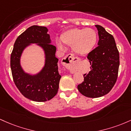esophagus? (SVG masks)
<instances>
[{
  "label": "esophagus",
  "instance_id": "34e87169",
  "mask_svg": "<svg viewBox=\"0 0 131 131\" xmlns=\"http://www.w3.org/2000/svg\"><path fill=\"white\" fill-rule=\"evenodd\" d=\"M79 59L76 58L74 55L72 54H69L67 55L64 58H63L62 64L66 68L72 70V67L74 66L77 65L79 63Z\"/></svg>",
  "mask_w": 131,
  "mask_h": 131
}]
</instances>
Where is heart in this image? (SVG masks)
<instances>
[{"label": "heart", "mask_w": 131, "mask_h": 131, "mask_svg": "<svg viewBox=\"0 0 131 131\" xmlns=\"http://www.w3.org/2000/svg\"><path fill=\"white\" fill-rule=\"evenodd\" d=\"M60 38L63 43L72 46L75 52L80 55H86L96 45L97 34L92 28H72L63 32ZM56 44L59 49H64L61 42L58 41Z\"/></svg>", "instance_id": "heart-1"}]
</instances>
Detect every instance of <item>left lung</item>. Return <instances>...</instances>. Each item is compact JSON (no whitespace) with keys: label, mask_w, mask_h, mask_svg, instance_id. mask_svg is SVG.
Here are the masks:
<instances>
[{"label":"left lung","mask_w":131,"mask_h":131,"mask_svg":"<svg viewBox=\"0 0 131 131\" xmlns=\"http://www.w3.org/2000/svg\"><path fill=\"white\" fill-rule=\"evenodd\" d=\"M98 46L87 56L90 71L83 75L84 80L77 86L82 95L98 98L106 95L116 82L119 66V53L114 38L103 26L96 25Z\"/></svg>","instance_id":"8db88e82"}]
</instances>
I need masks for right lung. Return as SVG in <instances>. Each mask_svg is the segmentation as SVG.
Segmentation results:
<instances>
[{"label": "right lung", "instance_id": "1", "mask_svg": "<svg viewBox=\"0 0 131 131\" xmlns=\"http://www.w3.org/2000/svg\"><path fill=\"white\" fill-rule=\"evenodd\" d=\"M45 26L29 27L16 39L10 56V67L13 80L17 89L25 97L38 102L50 100L58 92L61 75L58 72L56 48L50 44L49 35ZM31 43H37L43 48L46 62L43 70L36 76L25 73L19 64L23 49Z\"/></svg>", "mask_w": 131, "mask_h": 131}]
</instances>
